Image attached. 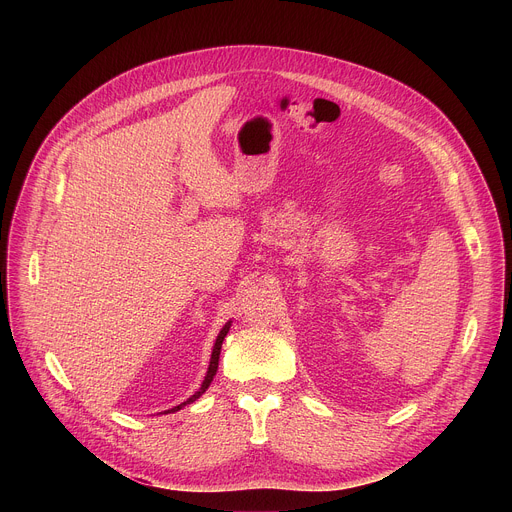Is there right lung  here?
I'll return each mask as SVG.
<instances>
[{
    "label": "right lung",
    "mask_w": 512,
    "mask_h": 512,
    "mask_svg": "<svg viewBox=\"0 0 512 512\" xmlns=\"http://www.w3.org/2000/svg\"><path fill=\"white\" fill-rule=\"evenodd\" d=\"M231 320L221 328V332H218V336H216V340H214V346H212V354H210V362H208V371H206V377H204V381H202V385H200V389L192 395V397H188L184 403H180V405H176V407H172V409H168V411H164V413H174V411H180L184 405H190V403H194L208 387H210V383H212V379H214V375H216V369H218V358H221V346H223V340H225V336L229 334V328H231Z\"/></svg>",
    "instance_id": "1"
}]
</instances>
